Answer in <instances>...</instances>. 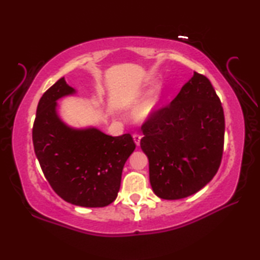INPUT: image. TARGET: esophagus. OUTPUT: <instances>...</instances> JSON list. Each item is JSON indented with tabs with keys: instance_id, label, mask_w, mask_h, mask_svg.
<instances>
[{
	"instance_id": "34e87169",
	"label": "esophagus",
	"mask_w": 260,
	"mask_h": 260,
	"mask_svg": "<svg viewBox=\"0 0 260 260\" xmlns=\"http://www.w3.org/2000/svg\"><path fill=\"white\" fill-rule=\"evenodd\" d=\"M133 139H134V142L136 146H140V142H141V139H142V135H140L139 133H134L133 134Z\"/></svg>"
}]
</instances>
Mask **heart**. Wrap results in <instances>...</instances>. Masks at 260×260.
<instances>
[{"label":"heart","mask_w":260,"mask_h":260,"mask_svg":"<svg viewBox=\"0 0 260 260\" xmlns=\"http://www.w3.org/2000/svg\"><path fill=\"white\" fill-rule=\"evenodd\" d=\"M157 98H151L148 101H146L138 110V117L140 119H146L147 117L150 116V114L153 112V110L157 107Z\"/></svg>","instance_id":"heart-1"}]
</instances>
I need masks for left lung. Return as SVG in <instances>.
Masks as SVG:
<instances>
[{"instance_id":"obj_1","label":"left lung","mask_w":260,"mask_h":260,"mask_svg":"<svg viewBox=\"0 0 260 260\" xmlns=\"http://www.w3.org/2000/svg\"><path fill=\"white\" fill-rule=\"evenodd\" d=\"M141 129L152 190L160 199L190 196L218 172L225 116L212 83L203 74L195 72L172 102L153 110Z\"/></svg>"}]
</instances>
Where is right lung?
I'll return each instance as SVG.
<instances>
[{
    "label": "right lung",
    "mask_w": 260,
    "mask_h": 260,
    "mask_svg": "<svg viewBox=\"0 0 260 260\" xmlns=\"http://www.w3.org/2000/svg\"><path fill=\"white\" fill-rule=\"evenodd\" d=\"M73 93L60 78L42 95L32 131L34 151L57 195L74 205L103 208L117 199L122 169L136 146L129 133L110 136L65 125L56 101Z\"/></svg>",
    "instance_id": "1"
}]
</instances>
